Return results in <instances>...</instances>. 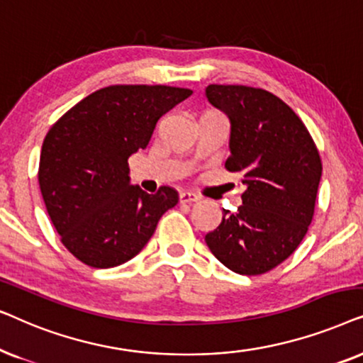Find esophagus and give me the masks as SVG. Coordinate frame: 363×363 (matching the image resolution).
Returning <instances> with one entry per match:
<instances>
[{"label": "esophagus", "instance_id": "obj_1", "mask_svg": "<svg viewBox=\"0 0 363 363\" xmlns=\"http://www.w3.org/2000/svg\"><path fill=\"white\" fill-rule=\"evenodd\" d=\"M199 199H201V197L197 196L196 192L184 191V192H181V194H179V201H181V202H197Z\"/></svg>", "mask_w": 363, "mask_h": 363}]
</instances>
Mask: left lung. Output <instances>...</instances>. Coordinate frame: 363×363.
Returning a JSON list of instances; mask_svg holds the SVG:
<instances>
[{"instance_id":"obj_1","label":"left lung","mask_w":363,"mask_h":363,"mask_svg":"<svg viewBox=\"0 0 363 363\" xmlns=\"http://www.w3.org/2000/svg\"><path fill=\"white\" fill-rule=\"evenodd\" d=\"M209 103L230 123L225 169L245 186L235 214L206 235L217 260L242 275L265 274L282 264L312 222L322 162L301 118L265 89L209 84Z\"/></svg>"}]
</instances>
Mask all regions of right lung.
I'll return each mask as SVG.
<instances>
[{
  "instance_id": "add662e5",
  "label": "right lung",
  "mask_w": 363,
  "mask_h": 363,
  "mask_svg": "<svg viewBox=\"0 0 363 363\" xmlns=\"http://www.w3.org/2000/svg\"><path fill=\"white\" fill-rule=\"evenodd\" d=\"M191 94L171 86H108L46 134L40 189L61 242L83 264L109 269L131 260L177 204L172 187L147 194L133 186L128 159L147 147L157 121Z\"/></svg>"
}]
</instances>
